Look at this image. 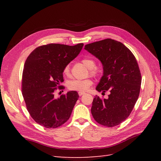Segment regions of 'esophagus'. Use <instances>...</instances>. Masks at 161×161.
Returning a JSON list of instances; mask_svg holds the SVG:
<instances>
[{
    "label": "esophagus",
    "instance_id": "1",
    "mask_svg": "<svg viewBox=\"0 0 161 161\" xmlns=\"http://www.w3.org/2000/svg\"><path fill=\"white\" fill-rule=\"evenodd\" d=\"M78 94H79V95H80V96H81V95H84L85 93H84V92H79Z\"/></svg>",
    "mask_w": 161,
    "mask_h": 161
}]
</instances>
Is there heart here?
Instances as JSON below:
<instances>
[{
  "label": "heart",
  "mask_w": 161,
  "mask_h": 161,
  "mask_svg": "<svg viewBox=\"0 0 161 161\" xmlns=\"http://www.w3.org/2000/svg\"><path fill=\"white\" fill-rule=\"evenodd\" d=\"M82 63L89 69L90 74L92 76L96 77L100 73V71L95 67L96 62L92 58H84L82 59ZM64 75H69L70 74V65L67 64L65 66L63 69ZM93 84V81L91 79L87 78L85 80H72L68 81L67 87L70 91L84 92L87 91Z\"/></svg>",
  "instance_id": "heart-1"
}]
</instances>
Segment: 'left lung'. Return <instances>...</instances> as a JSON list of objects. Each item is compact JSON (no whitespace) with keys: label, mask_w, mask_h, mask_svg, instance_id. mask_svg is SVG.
<instances>
[{"label":"left lung","mask_w":161,"mask_h":161,"mask_svg":"<svg viewBox=\"0 0 161 161\" xmlns=\"http://www.w3.org/2000/svg\"><path fill=\"white\" fill-rule=\"evenodd\" d=\"M84 48L103 65L96 90L110 93L107 99L95 96L92 115L100 125H118L129 117L139 96L142 77L137 61L128 47L111 39L87 44Z\"/></svg>","instance_id":"8db88e82"}]
</instances>
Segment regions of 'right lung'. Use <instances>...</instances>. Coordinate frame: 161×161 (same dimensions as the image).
Wrapping results in <instances>:
<instances>
[{
	"label": "right lung",
	"instance_id": "right-lung-1",
	"mask_svg": "<svg viewBox=\"0 0 161 161\" xmlns=\"http://www.w3.org/2000/svg\"><path fill=\"white\" fill-rule=\"evenodd\" d=\"M83 43L67 46L49 43L37 47L24 64L22 95L27 109L39 125L48 129L57 128L70 118L79 98L77 91H69L54 98L57 88L62 89L63 69L73 60Z\"/></svg>",
	"mask_w": 161,
	"mask_h": 161
}]
</instances>
